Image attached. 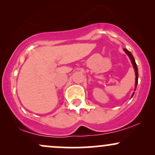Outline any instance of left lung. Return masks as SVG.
Returning <instances> with one entry per match:
<instances>
[{"label":"left lung","instance_id":"1","mask_svg":"<svg viewBox=\"0 0 155 155\" xmlns=\"http://www.w3.org/2000/svg\"><path fill=\"white\" fill-rule=\"evenodd\" d=\"M124 51H125V53L127 54V55L129 56L130 59L131 60V62H132V64L133 65V68H134V70H135V72H136V85H135V90H136V87H137V84H138V68H137V65H136V61H135V59L134 58H133V56L131 54L130 51H129L127 49H124ZM134 95V92L133 93L132 95V97Z\"/></svg>","mask_w":155,"mask_h":155}]
</instances>
